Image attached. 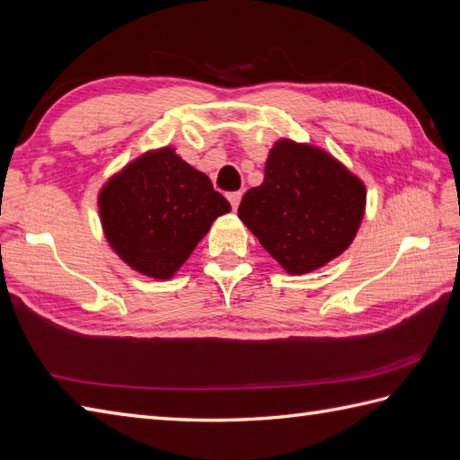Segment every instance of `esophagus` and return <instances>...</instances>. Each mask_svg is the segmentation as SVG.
<instances>
[{
    "instance_id": "obj_1",
    "label": "esophagus",
    "mask_w": 460,
    "mask_h": 460,
    "mask_svg": "<svg viewBox=\"0 0 460 460\" xmlns=\"http://www.w3.org/2000/svg\"><path fill=\"white\" fill-rule=\"evenodd\" d=\"M241 198H243V191H231V194L227 196V199H229V204H231V208L237 211V208H239V204H241Z\"/></svg>"
}]
</instances>
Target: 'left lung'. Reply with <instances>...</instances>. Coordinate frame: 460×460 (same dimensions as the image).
Wrapping results in <instances>:
<instances>
[{"label":"left lung","mask_w":460,"mask_h":460,"mask_svg":"<svg viewBox=\"0 0 460 460\" xmlns=\"http://www.w3.org/2000/svg\"><path fill=\"white\" fill-rule=\"evenodd\" d=\"M367 190L315 146L279 141L264 181L243 196L239 217L286 272L305 274L352 243L365 216Z\"/></svg>","instance_id":"1"}]
</instances>
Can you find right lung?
<instances>
[{"label":"right lung","instance_id":"obj_1","mask_svg":"<svg viewBox=\"0 0 460 460\" xmlns=\"http://www.w3.org/2000/svg\"><path fill=\"white\" fill-rule=\"evenodd\" d=\"M231 211L211 180L172 148L148 153L115 174L100 191V216L113 251L151 279L166 280Z\"/></svg>","mask_w":460,"mask_h":460}]
</instances>
